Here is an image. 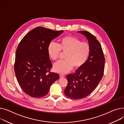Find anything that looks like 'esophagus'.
Here are the masks:
<instances>
[{
  "label": "esophagus",
  "instance_id": "1",
  "mask_svg": "<svg viewBox=\"0 0 124 124\" xmlns=\"http://www.w3.org/2000/svg\"><path fill=\"white\" fill-rule=\"evenodd\" d=\"M60 78H63L64 77V75H62V74H60Z\"/></svg>",
  "mask_w": 124,
  "mask_h": 124
}]
</instances>
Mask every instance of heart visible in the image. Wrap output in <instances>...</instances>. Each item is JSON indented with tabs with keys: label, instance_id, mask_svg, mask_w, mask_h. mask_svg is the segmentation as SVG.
Listing matches in <instances>:
<instances>
[{
	"label": "heart",
	"instance_id": "b5f03b06",
	"mask_svg": "<svg viewBox=\"0 0 124 124\" xmlns=\"http://www.w3.org/2000/svg\"><path fill=\"white\" fill-rule=\"evenodd\" d=\"M66 53L63 61H60L54 65V70L60 74H66L72 68L78 69L82 67L88 60L91 47L88 43L81 42L78 39L71 36L62 38L59 45L50 42L47 48L48 54L52 60L56 61L61 52Z\"/></svg>",
	"mask_w": 124,
	"mask_h": 124
}]
</instances>
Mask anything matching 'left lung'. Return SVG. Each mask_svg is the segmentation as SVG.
<instances>
[{
  "instance_id": "left-lung-1",
  "label": "left lung",
  "mask_w": 124,
  "mask_h": 124,
  "mask_svg": "<svg viewBox=\"0 0 124 124\" xmlns=\"http://www.w3.org/2000/svg\"><path fill=\"white\" fill-rule=\"evenodd\" d=\"M78 32L84 35L88 40L91 51L83 66L67 76L68 84L64 93L75 100L87 97L96 88L104 75L105 61L102 48L95 36L86 31Z\"/></svg>"
}]
</instances>
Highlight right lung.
I'll use <instances>...</instances> for the list:
<instances>
[{"instance_id":"add662e5","label":"right lung","mask_w":124,"mask_h":124,"mask_svg":"<svg viewBox=\"0 0 124 124\" xmlns=\"http://www.w3.org/2000/svg\"><path fill=\"white\" fill-rule=\"evenodd\" d=\"M63 31L37 27L27 33L17 46L14 71L20 88L33 98L44 97L50 87L60 78L49 71L53 64L47 48L51 41Z\"/></svg>"}]
</instances>
